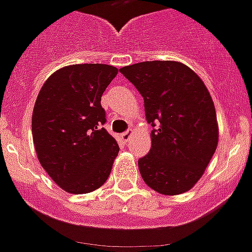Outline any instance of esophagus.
Wrapping results in <instances>:
<instances>
[{
  "label": "esophagus",
  "mask_w": 252,
  "mask_h": 252,
  "mask_svg": "<svg viewBox=\"0 0 252 252\" xmlns=\"http://www.w3.org/2000/svg\"><path fill=\"white\" fill-rule=\"evenodd\" d=\"M130 136H132V129H128V130H126V132H124V133H122V138L124 141L129 140Z\"/></svg>",
  "instance_id": "obj_1"
}]
</instances>
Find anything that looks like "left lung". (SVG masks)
Instances as JSON below:
<instances>
[{
    "mask_svg": "<svg viewBox=\"0 0 252 252\" xmlns=\"http://www.w3.org/2000/svg\"><path fill=\"white\" fill-rule=\"evenodd\" d=\"M120 72L144 97L151 124V149L138 159L147 186L164 195L190 190L216 151L219 128L214 102L203 81L180 62L151 61Z\"/></svg>",
    "mask_w": 252,
    "mask_h": 252,
    "instance_id": "left-lung-1",
    "label": "left lung"
}]
</instances>
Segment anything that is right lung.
Returning <instances> with one entry per match:
<instances>
[{
    "label": "right lung",
    "instance_id": "1",
    "mask_svg": "<svg viewBox=\"0 0 252 252\" xmlns=\"http://www.w3.org/2000/svg\"><path fill=\"white\" fill-rule=\"evenodd\" d=\"M118 68L101 63L63 67L41 88L32 114V136L42 168L72 194L101 188L119 145L102 126L101 97Z\"/></svg>",
    "mask_w": 252,
    "mask_h": 252
}]
</instances>
